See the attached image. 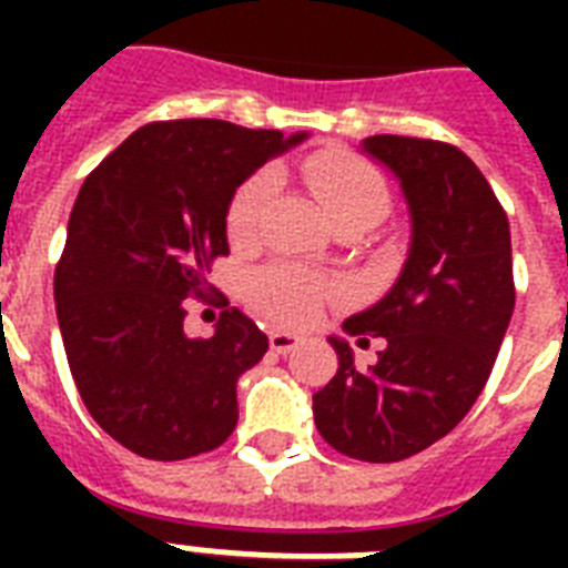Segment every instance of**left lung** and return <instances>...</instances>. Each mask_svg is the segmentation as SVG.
<instances>
[{
    "instance_id": "left-lung-1",
    "label": "left lung",
    "mask_w": 568,
    "mask_h": 568,
    "mask_svg": "<svg viewBox=\"0 0 568 568\" xmlns=\"http://www.w3.org/2000/svg\"><path fill=\"white\" fill-rule=\"evenodd\" d=\"M297 144L276 129L150 123L75 196L55 267L58 327L93 422L138 457L189 459L230 439L239 377L267 336L205 274L253 173ZM206 303L191 320L187 297Z\"/></svg>"
}]
</instances>
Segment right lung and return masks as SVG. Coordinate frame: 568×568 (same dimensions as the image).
<instances>
[{"label":"right lung","instance_id":"right-lung-1","mask_svg":"<svg viewBox=\"0 0 568 568\" xmlns=\"http://www.w3.org/2000/svg\"><path fill=\"white\" fill-rule=\"evenodd\" d=\"M409 212L400 274L333 338L338 372L312 395L315 427L345 457L397 463L450 433L484 392L510 327V223L484 173L439 141L374 135Z\"/></svg>","mask_w":568,"mask_h":568}]
</instances>
